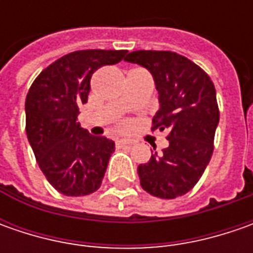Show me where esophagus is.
<instances>
[{"label": "esophagus", "mask_w": 253, "mask_h": 253, "mask_svg": "<svg viewBox=\"0 0 253 253\" xmlns=\"http://www.w3.org/2000/svg\"><path fill=\"white\" fill-rule=\"evenodd\" d=\"M115 143H117V146L122 148V146H131L132 141H129V139H118Z\"/></svg>", "instance_id": "obj_1"}]
</instances>
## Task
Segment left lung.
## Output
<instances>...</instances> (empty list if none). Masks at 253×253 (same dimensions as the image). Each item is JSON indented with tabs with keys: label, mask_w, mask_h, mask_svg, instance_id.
Listing matches in <instances>:
<instances>
[{
	"label": "left lung",
	"mask_w": 253,
	"mask_h": 253,
	"mask_svg": "<svg viewBox=\"0 0 253 253\" xmlns=\"http://www.w3.org/2000/svg\"><path fill=\"white\" fill-rule=\"evenodd\" d=\"M125 60L152 73L161 102L152 129L169 132V146L138 166L142 189L176 199L197 184L212 156L219 121L215 87L200 66L170 50H136Z\"/></svg>",
	"instance_id": "obj_1"
}]
</instances>
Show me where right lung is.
<instances>
[{
	"label": "right lung",
	"mask_w": 253,
	"mask_h": 253,
	"mask_svg": "<svg viewBox=\"0 0 253 253\" xmlns=\"http://www.w3.org/2000/svg\"><path fill=\"white\" fill-rule=\"evenodd\" d=\"M126 50H77L49 64L35 79L26 101V135L44 177L64 196L100 189L115 143L94 136L77 122L91 76L121 62Z\"/></svg>",
	"instance_id": "right-lung-1"
}]
</instances>
